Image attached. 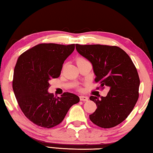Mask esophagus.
<instances>
[{
    "label": "esophagus",
    "instance_id": "34e87169",
    "mask_svg": "<svg viewBox=\"0 0 153 153\" xmlns=\"http://www.w3.org/2000/svg\"><path fill=\"white\" fill-rule=\"evenodd\" d=\"M79 99H80V100H82V101L86 102V101H88V98L86 97V96H80Z\"/></svg>",
    "mask_w": 153,
    "mask_h": 153
}]
</instances>
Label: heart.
I'll use <instances>...</instances> for the list:
<instances>
[{
	"label": "heart",
	"instance_id": "1",
	"mask_svg": "<svg viewBox=\"0 0 153 153\" xmlns=\"http://www.w3.org/2000/svg\"><path fill=\"white\" fill-rule=\"evenodd\" d=\"M84 60H85V59H82V58H79L78 60H77V61H84Z\"/></svg>",
	"mask_w": 153,
	"mask_h": 153
}]
</instances>
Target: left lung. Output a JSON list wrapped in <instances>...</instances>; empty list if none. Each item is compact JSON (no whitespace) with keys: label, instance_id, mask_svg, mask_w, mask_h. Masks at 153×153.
Instances as JSON below:
<instances>
[{"label":"left lung","instance_id":"1","mask_svg":"<svg viewBox=\"0 0 153 153\" xmlns=\"http://www.w3.org/2000/svg\"><path fill=\"white\" fill-rule=\"evenodd\" d=\"M79 55L92 63L94 81L109 88L106 97L91 96L97 108L89 115L92 123L103 128L117 126L128 117L138 99L140 79L132 61L118 46L76 45Z\"/></svg>","mask_w":153,"mask_h":153}]
</instances>
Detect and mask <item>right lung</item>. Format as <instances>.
Returning <instances> with one entry per match:
<instances>
[{"label":"right lung","instance_id":"1","mask_svg":"<svg viewBox=\"0 0 153 153\" xmlns=\"http://www.w3.org/2000/svg\"><path fill=\"white\" fill-rule=\"evenodd\" d=\"M75 45L40 44L24 52L15 65L13 89L25 117L38 126L53 128L62 122L78 96L64 92L55 97L48 90L49 81L61 74L65 59Z\"/></svg>","mask_w":153,"mask_h":153}]
</instances>
